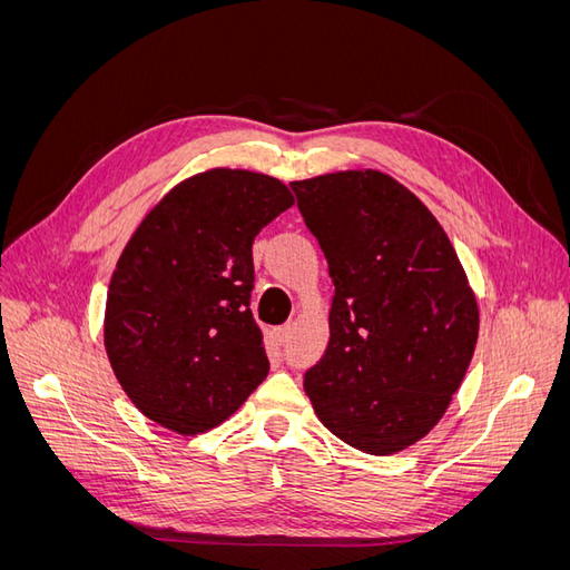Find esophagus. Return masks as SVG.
Wrapping results in <instances>:
<instances>
[{
	"mask_svg": "<svg viewBox=\"0 0 570 570\" xmlns=\"http://www.w3.org/2000/svg\"><path fill=\"white\" fill-rule=\"evenodd\" d=\"M289 333H292V325L287 323V325H281V327H278V333H275V337H278L281 344H287V342H289Z\"/></svg>",
	"mask_w": 570,
	"mask_h": 570,
	"instance_id": "obj_1",
	"label": "esophagus"
}]
</instances>
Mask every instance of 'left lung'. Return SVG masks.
Segmentation results:
<instances>
[{"label": "left lung", "instance_id": "8db88e82", "mask_svg": "<svg viewBox=\"0 0 570 570\" xmlns=\"http://www.w3.org/2000/svg\"><path fill=\"white\" fill-rule=\"evenodd\" d=\"M325 254L331 340L304 390L321 423L385 456L430 433L478 340V304L442 226L381 170L289 183Z\"/></svg>", "mask_w": 570, "mask_h": 570}]
</instances>
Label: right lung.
Segmentation results:
<instances>
[{
	"label": "right lung",
	"instance_id": "obj_1",
	"mask_svg": "<svg viewBox=\"0 0 570 570\" xmlns=\"http://www.w3.org/2000/svg\"><path fill=\"white\" fill-rule=\"evenodd\" d=\"M295 204L271 176L214 168L154 206L109 283L105 347L130 402L180 435L216 428L268 375L252 243Z\"/></svg>",
	"mask_w": 570,
	"mask_h": 570
}]
</instances>
